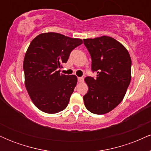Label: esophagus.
I'll return each instance as SVG.
<instances>
[{"mask_svg":"<svg viewBox=\"0 0 151 151\" xmlns=\"http://www.w3.org/2000/svg\"><path fill=\"white\" fill-rule=\"evenodd\" d=\"M84 77H78V81L79 82H83L84 81Z\"/></svg>","mask_w":151,"mask_h":151,"instance_id":"obj_1","label":"esophagus"}]
</instances>
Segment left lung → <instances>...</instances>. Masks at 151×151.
I'll return each instance as SVG.
<instances>
[{
    "instance_id": "1",
    "label": "left lung",
    "mask_w": 151,
    "mask_h": 151,
    "mask_svg": "<svg viewBox=\"0 0 151 151\" xmlns=\"http://www.w3.org/2000/svg\"><path fill=\"white\" fill-rule=\"evenodd\" d=\"M91 58V70L96 79L86 77L88 92L83 96L87 110L104 114L124 99L131 79V59L126 48L113 37L101 36L84 39Z\"/></svg>"
}]
</instances>
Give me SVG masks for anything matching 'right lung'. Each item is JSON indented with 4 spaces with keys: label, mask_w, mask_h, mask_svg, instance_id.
I'll return each instance as SVG.
<instances>
[{
    "label": "right lung",
    "mask_w": 151,
    "mask_h": 151,
    "mask_svg": "<svg viewBox=\"0 0 151 151\" xmlns=\"http://www.w3.org/2000/svg\"><path fill=\"white\" fill-rule=\"evenodd\" d=\"M81 44V39L57 32L42 33L30 42L23 62L25 84L31 100L40 111L56 114L67 106L77 77L60 74V69L71 52Z\"/></svg>",
    "instance_id": "obj_1"
}]
</instances>
